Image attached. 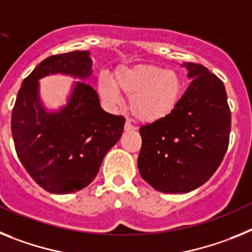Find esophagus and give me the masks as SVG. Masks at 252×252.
<instances>
[{"instance_id": "1", "label": "esophagus", "mask_w": 252, "mask_h": 252, "mask_svg": "<svg viewBox=\"0 0 252 252\" xmlns=\"http://www.w3.org/2000/svg\"><path fill=\"white\" fill-rule=\"evenodd\" d=\"M134 129H135L134 126H133L130 123H128V122H126V123L124 124V130H126V132H133Z\"/></svg>"}]
</instances>
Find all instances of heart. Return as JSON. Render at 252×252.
I'll return each mask as SVG.
<instances>
[{
	"label": "heart",
	"instance_id": "heart-1",
	"mask_svg": "<svg viewBox=\"0 0 252 252\" xmlns=\"http://www.w3.org/2000/svg\"><path fill=\"white\" fill-rule=\"evenodd\" d=\"M100 96L110 106L120 104L119 93L129 100L135 120L152 124L170 117L184 95V81L178 72L153 64L119 67L114 82L101 76L97 81Z\"/></svg>",
	"mask_w": 252,
	"mask_h": 252
}]
</instances>
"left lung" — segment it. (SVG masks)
Here are the masks:
<instances>
[{
  "label": "left lung",
  "mask_w": 252,
  "mask_h": 252,
  "mask_svg": "<svg viewBox=\"0 0 252 252\" xmlns=\"http://www.w3.org/2000/svg\"><path fill=\"white\" fill-rule=\"evenodd\" d=\"M191 84L174 113L139 129L138 170L153 189L189 192L211 179L228 147L231 111L222 81L202 64L183 63Z\"/></svg>",
  "instance_id": "1"
}]
</instances>
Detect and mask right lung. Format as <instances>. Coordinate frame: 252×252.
<instances>
[{"label":"right lung","mask_w":252,"mask_h":252,"mask_svg":"<svg viewBox=\"0 0 252 252\" xmlns=\"http://www.w3.org/2000/svg\"><path fill=\"white\" fill-rule=\"evenodd\" d=\"M50 74L78 80L60 109H48L40 97V80ZM93 80L90 52L74 50L45 58L17 93L11 117L17 157L35 183L53 194L86 188L123 133L126 119L100 106Z\"/></svg>","instance_id":"obj_1"}]
</instances>
